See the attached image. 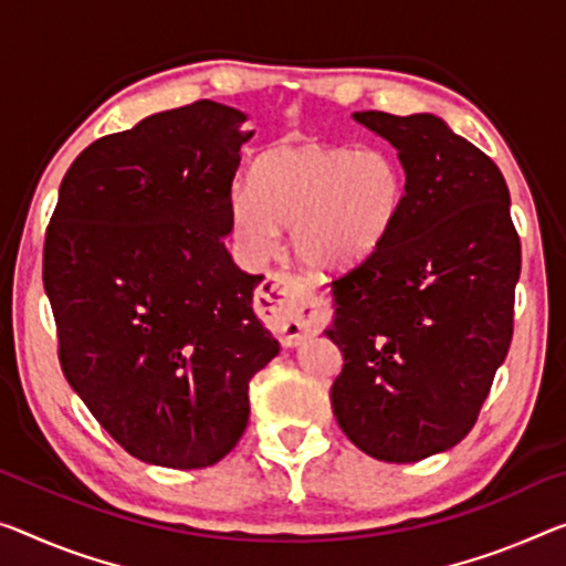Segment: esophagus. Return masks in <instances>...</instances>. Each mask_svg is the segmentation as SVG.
I'll list each match as a JSON object with an SVG mask.
<instances>
[{
	"label": "esophagus",
	"mask_w": 566,
	"mask_h": 566,
	"mask_svg": "<svg viewBox=\"0 0 566 566\" xmlns=\"http://www.w3.org/2000/svg\"><path fill=\"white\" fill-rule=\"evenodd\" d=\"M258 298L265 318L283 334L285 346H298L306 336L318 334L332 316L328 301L311 293L301 277L289 273L268 275Z\"/></svg>",
	"instance_id": "obj_1"
}]
</instances>
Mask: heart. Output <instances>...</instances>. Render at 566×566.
<instances>
[{
	"instance_id": "1",
	"label": "heart",
	"mask_w": 566,
	"mask_h": 566,
	"mask_svg": "<svg viewBox=\"0 0 566 566\" xmlns=\"http://www.w3.org/2000/svg\"><path fill=\"white\" fill-rule=\"evenodd\" d=\"M250 197L234 202V228L255 255H271L277 230L311 275L352 271L377 253L405 202V171L379 146L293 144L260 156Z\"/></svg>"
}]
</instances>
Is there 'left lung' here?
I'll use <instances>...</instances> for the list:
<instances>
[{
    "mask_svg": "<svg viewBox=\"0 0 566 566\" xmlns=\"http://www.w3.org/2000/svg\"><path fill=\"white\" fill-rule=\"evenodd\" d=\"M397 149L405 202L377 253L332 283L338 428L385 463L465 438L514 334L521 242L501 169L432 113H354Z\"/></svg>",
    "mask_w": 566,
    "mask_h": 566,
    "instance_id": "1",
    "label": "left lung"
}]
</instances>
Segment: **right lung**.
<instances>
[{
    "label": "right lung",
    "mask_w": 566,
    "mask_h": 566,
    "mask_svg": "<svg viewBox=\"0 0 566 566\" xmlns=\"http://www.w3.org/2000/svg\"><path fill=\"white\" fill-rule=\"evenodd\" d=\"M248 116L214 101L154 113L85 149L42 255L60 367L126 453L192 471L248 428V387L281 352L232 263V179Z\"/></svg>",
    "instance_id": "add662e5"
}]
</instances>
